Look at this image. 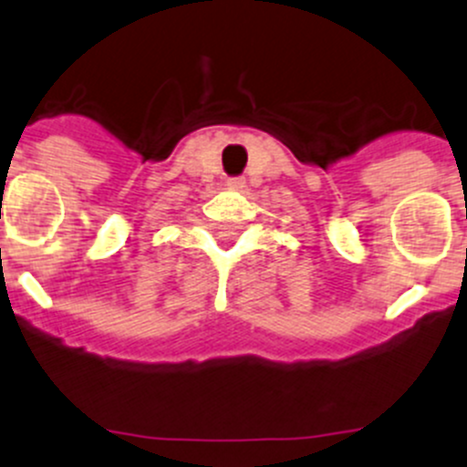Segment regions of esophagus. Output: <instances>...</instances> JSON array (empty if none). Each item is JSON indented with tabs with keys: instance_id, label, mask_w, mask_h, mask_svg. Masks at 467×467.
I'll return each instance as SVG.
<instances>
[{
	"instance_id": "obj_1",
	"label": "esophagus",
	"mask_w": 467,
	"mask_h": 467,
	"mask_svg": "<svg viewBox=\"0 0 467 467\" xmlns=\"http://www.w3.org/2000/svg\"><path fill=\"white\" fill-rule=\"evenodd\" d=\"M227 186H232V188H243L244 186V179H229L227 182Z\"/></svg>"
}]
</instances>
